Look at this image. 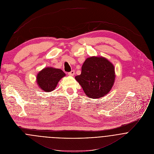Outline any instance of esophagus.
I'll use <instances>...</instances> for the list:
<instances>
[{
    "instance_id": "34e87169",
    "label": "esophagus",
    "mask_w": 154,
    "mask_h": 154,
    "mask_svg": "<svg viewBox=\"0 0 154 154\" xmlns=\"http://www.w3.org/2000/svg\"><path fill=\"white\" fill-rule=\"evenodd\" d=\"M68 74H69V75H70V76H73V75H75V71H74V70H72L71 72H69Z\"/></svg>"
}]
</instances>
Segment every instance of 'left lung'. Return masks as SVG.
<instances>
[{
    "label": "left lung",
    "instance_id": "obj_1",
    "mask_svg": "<svg viewBox=\"0 0 154 154\" xmlns=\"http://www.w3.org/2000/svg\"><path fill=\"white\" fill-rule=\"evenodd\" d=\"M113 64L103 57L87 58L81 68L80 75L75 76L85 95L91 98H99L107 95L115 81Z\"/></svg>",
    "mask_w": 154,
    "mask_h": 154
}]
</instances>
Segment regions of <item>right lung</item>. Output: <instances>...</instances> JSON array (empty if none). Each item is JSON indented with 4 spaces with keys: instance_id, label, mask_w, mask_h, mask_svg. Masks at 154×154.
I'll return each mask as SVG.
<instances>
[{
    "instance_id": "add662e5",
    "label": "right lung",
    "mask_w": 154,
    "mask_h": 154,
    "mask_svg": "<svg viewBox=\"0 0 154 154\" xmlns=\"http://www.w3.org/2000/svg\"><path fill=\"white\" fill-rule=\"evenodd\" d=\"M66 74L62 70L47 67L38 74L37 82L44 91H51L54 90L59 81Z\"/></svg>"
}]
</instances>
